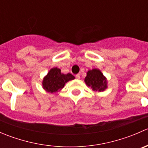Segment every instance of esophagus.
<instances>
[{
	"label": "esophagus",
	"mask_w": 148,
	"mask_h": 148,
	"mask_svg": "<svg viewBox=\"0 0 148 148\" xmlns=\"http://www.w3.org/2000/svg\"><path fill=\"white\" fill-rule=\"evenodd\" d=\"M76 78H77V79H80V74H77V75H76Z\"/></svg>",
	"instance_id": "esophagus-1"
}]
</instances>
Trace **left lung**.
<instances>
[{"label": "left lung", "mask_w": 148, "mask_h": 148, "mask_svg": "<svg viewBox=\"0 0 148 148\" xmlns=\"http://www.w3.org/2000/svg\"><path fill=\"white\" fill-rule=\"evenodd\" d=\"M84 82L95 92H103L107 88V78L98 69H93L86 72Z\"/></svg>", "instance_id": "left-lung-1"}]
</instances>
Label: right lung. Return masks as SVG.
<instances>
[{"instance_id": "right-lung-1", "label": "right lung", "mask_w": 148, "mask_h": 148, "mask_svg": "<svg viewBox=\"0 0 148 148\" xmlns=\"http://www.w3.org/2000/svg\"><path fill=\"white\" fill-rule=\"evenodd\" d=\"M75 79L72 74H64L61 72L60 69L53 67L51 69L42 81L43 89L47 92L56 93L64 86L65 84Z\"/></svg>"}]
</instances>
